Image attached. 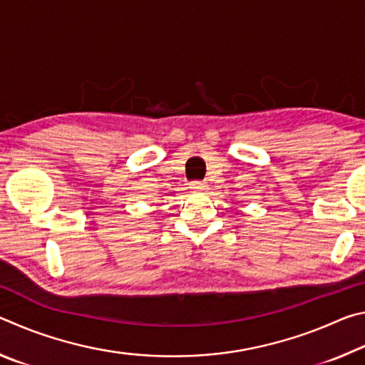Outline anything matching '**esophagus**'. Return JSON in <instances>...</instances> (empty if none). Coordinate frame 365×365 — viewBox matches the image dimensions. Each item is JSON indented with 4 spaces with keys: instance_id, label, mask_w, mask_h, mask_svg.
<instances>
[{
    "instance_id": "1",
    "label": "esophagus",
    "mask_w": 365,
    "mask_h": 365,
    "mask_svg": "<svg viewBox=\"0 0 365 365\" xmlns=\"http://www.w3.org/2000/svg\"><path fill=\"white\" fill-rule=\"evenodd\" d=\"M190 188L197 191V193H202V191L207 190V183L206 182H191Z\"/></svg>"
}]
</instances>
